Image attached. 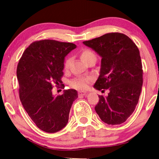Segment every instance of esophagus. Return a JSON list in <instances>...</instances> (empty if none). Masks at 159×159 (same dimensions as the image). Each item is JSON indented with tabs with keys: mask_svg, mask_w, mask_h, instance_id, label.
<instances>
[{
	"mask_svg": "<svg viewBox=\"0 0 159 159\" xmlns=\"http://www.w3.org/2000/svg\"><path fill=\"white\" fill-rule=\"evenodd\" d=\"M87 93V92H85V91H78V95H79L80 97L81 96H83V95H84Z\"/></svg>",
	"mask_w": 159,
	"mask_h": 159,
	"instance_id": "esophagus-1",
	"label": "esophagus"
}]
</instances>
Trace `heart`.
Instances as JSON below:
<instances>
[{
	"label": "heart",
	"mask_w": 159,
	"mask_h": 159,
	"mask_svg": "<svg viewBox=\"0 0 159 159\" xmlns=\"http://www.w3.org/2000/svg\"><path fill=\"white\" fill-rule=\"evenodd\" d=\"M95 58V55L93 51L89 49H84L80 53V58L82 61L87 63L90 61L91 58ZM71 59L70 58H66L64 62V69L67 70L69 69V64H70ZM92 80V78L90 77H77L71 80L70 82V85L72 88L77 89V90H83L88 89L89 83Z\"/></svg>",
	"instance_id": "b5f03b06"
}]
</instances>
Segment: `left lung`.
Wrapping results in <instances>:
<instances>
[{"label":"left lung","instance_id":"left-lung-1","mask_svg":"<svg viewBox=\"0 0 159 159\" xmlns=\"http://www.w3.org/2000/svg\"><path fill=\"white\" fill-rule=\"evenodd\" d=\"M83 43L102 58L94 88L109 90L106 97L98 95L95 111L103 122L121 125L134 112L140 95L143 71L139 49L129 37L119 32Z\"/></svg>","mask_w":159,"mask_h":159}]
</instances>
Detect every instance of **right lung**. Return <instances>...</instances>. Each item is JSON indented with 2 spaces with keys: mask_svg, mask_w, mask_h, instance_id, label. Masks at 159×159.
Instances as JSON below:
<instances>
[{
  "mask_svg": "<svg viewBox=\"0 0 159 159\" xmlns=\"http://www.w3.org/2000/svg\"><path fill=\"white\" fill-rule=\"evenodd\" d=\"M76 45L53 40L35 41L27 48L19 60L16 75L19 98L25 109L39 129L54 133L66 127L73 102L78 98L76 90L53 95V86L64 88V58Z\"/></svg>",
  "mask_w": 159,
  "mask_h": 159,
  "instance_id": "right-lung-1",
  "label": "right lung"
}]
</instances>
